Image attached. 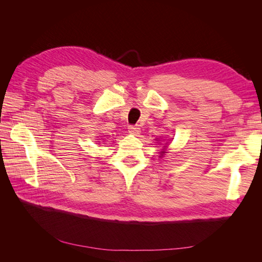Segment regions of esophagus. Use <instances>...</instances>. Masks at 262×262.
<instances>
[{"instance_id": "34e87169", "label": "esophagus", "mask_w": 262, "mask_h": 262, "mask_svg": "<svg viewBox=\"0 0 262 262\" xmlns=\"http://www.w3.org/2000/svg\"><path fill=\"white\" fill-rule=\"evenodd\" d=\"M129 132L131 133V134H134V136H138V134L141 132L140 130V128H139V125H129Z\"/></svg>"}]
</instances>
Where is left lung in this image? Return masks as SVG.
<instances>
[{
    "mask_svg": "<svg viewBox=\"0 0 262 262\" xmlns=\"http://www.w3.org/2000/svg\"><path fill=\"white\" fill-rule=\"evenodd\" d=\"M162 153H164V152H162Z\"/></svg>",
    "mask_w": 262,
    "mask_h": 262,
    "instance_id": "obj_1",
    "label": "left lung"
}]
</instances>
